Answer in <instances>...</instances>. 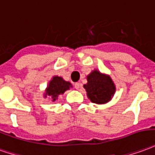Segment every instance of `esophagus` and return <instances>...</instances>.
<instances>
[{
	"instance_id": "obj_1",
	"label": "esophagus",
	"mask_w": 155,
	"mask_h": 155,
	"mask_svg": "<svg viewBox=\"0 0 155 155\" xmlns=\"http://www.w3.org/2000/svg\"><path fill=\"white\" fill-rule=\"evenodd\" d=\"M81 85L80 83H75V84H74V88L76 89V90H79V89L81 88Z\"/></svg>"
}]
</instances>
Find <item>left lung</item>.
<instances>
[{"label":"left lung","mask_w":155,"mask_h":155,"mask_svg":"<svg viewBox=\"0 0 155 155\" xmlns=\"http://www.w3.org/2000/svg\"><path fill=\"white\" fill-rule=\"evenodd\" d=\"M84 88L90 100L96 104L107 103L116 91L111 78L97 70H94L87 76V84L84 85Z\"/></svg>","instance_id":"8db88e82"}]
</instances>
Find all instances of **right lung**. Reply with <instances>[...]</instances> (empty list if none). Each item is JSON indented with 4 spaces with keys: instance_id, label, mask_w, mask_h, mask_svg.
Masks as SVG:
<instances>
[{
    "instance_id": "add662e5",
    "label": "right lung",
    "mask_w": 155,
    "mask_h": 155,
    "mask_svg": "<svg viewBox=\"0 0 155 155\" xmlns=\"http://www.w3.org/2000/svg\"><path fill=\"white\" fill-rule=\"evenodd\" d=\"M71 86V84L70 82L64 81L63 78L59 77V76H54L50 81L47 90H46V94L45 96H52L53 101H54L59 95L64 94V92L69 90Z\"/></svg>"
}]
</instances>
